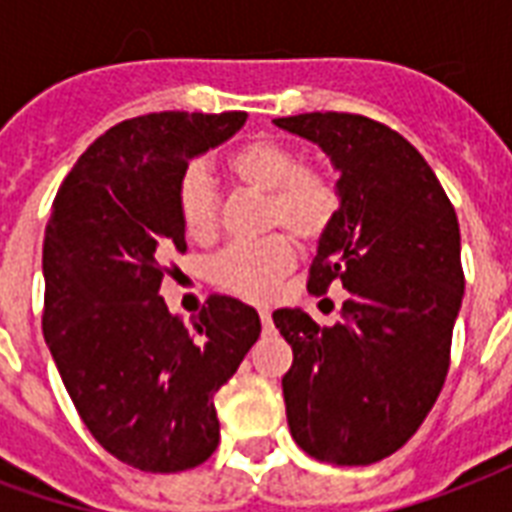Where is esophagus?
I'll return each mask as SVG.
<instances>
[{
	"instance_id": "34e87169",
	"label": "esophagus",
	"mask_w": 512,
	"mask_h": 512,
	"mask_svg": "<svg viewBox=\"0 0 512 512\" xmlns=\"http://www.w3.org/2000/svg\"><path fill=\"white\" fill-rule=\"evenodd\" d=\"M259 318H261V323H264V328L272 326V312L269 310H259Z\"/></svg>"
}]
</instances>
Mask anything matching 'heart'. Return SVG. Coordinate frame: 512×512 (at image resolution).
Returning a JSON list of instances; mask_svg holds the SVG:
<instances>
[{
  "mask_svg": "<svg viewBox=\"0 0 512 512\" xmlns=\"http://www.w3.org/2000/svg\"><path fill=\"white\" fill-rule=\"evenodd\" d=\"M229 176L251 192L267 194L264 227L283 229L301 245H315L334 227L342 194L326 173L301 168L283 144L251 141L229 154ZM178 216L186 235L208 243L219 229V192L205 165H189L178 181ZM293 267V245L285 235L235 243L213 259V283L245 299H267Z\"/></svg>",
  "mask_w": 512,
  "mask_h": 512,
  "instance_id": "1",
  "label": "heart"
}]
</instances>
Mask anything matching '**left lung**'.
<instances>
[{
    "label": "left lung",
    "instance_id": "left-lung-1",
    "mask_svg": "<svg viewBox=\"0 0 512 512\" xmlns=\"http://www.w3.org/2000/svg\"><path fill=\"white\" fill-rule=\"evenodd\" d=\"M339 173L342 208L318 243L312 293L347 291L320 328L299 307L272 312L293 350L283 398L293 441L331 465H374L417 433L449 371L465 275L459 221L425 157L360 114L280 117Z\"/></svg>",
    "mask_w": 512,
    "mask_h": 512
}]
</instances>
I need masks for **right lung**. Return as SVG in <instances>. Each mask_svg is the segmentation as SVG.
I'll return each mask as SVG.
<instances>
[{
	"label": "right lung",
	"instance_id": "obj_1",
	"mask_svg": "<svg viewBox=\"0 0 512 512\" xmlns=\"http://www.w3.org/2000/svg\"><path fill=\"white\" fill-rule=\"evenodd\" d=\"M248 114L160 112L87 146L55 194L42 245V331L79 417L112 457L144 473L202 465L219 446L213 395L261 334L259 312L211 296L192 326L160 296L184 253L178 181Z\"/></svg>",
	"mask_w": 512,
	"mask_h": 512
}]
</instances>
